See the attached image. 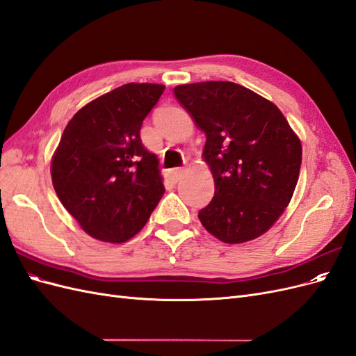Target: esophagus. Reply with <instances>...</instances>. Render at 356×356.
<instances>
[{"mask_svg":"<svg viewBox=\"0 0 356 356\" xmlns=\"http://www.w3.org/2000/svg\"><path fill=\"white\" fill-rule=\"evenodd\" d=\"M182 172H184V169H182V168H175V169H172V170L169 172V177H170L172 181L177 182V181L181 178Z\"/></svg>","mask_w":356,"mask_h":356,"instance_id":"esophagus-1","label":"esophagus"}]
</instances>
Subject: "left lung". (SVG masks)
I'll list each match as a JSON object with an SVG mask.
<instances>
[{"mask_svg":"<svg viewBox=\"0 0 356 356\" xmlns=\"http://www.w3.org/2000/svg\"><path fill=\"white\" fill-rule=\"evenodd\" d=\"M175 98L207 135L215 193L199 220L225 243L266 233L294 195L301 143L277 106L232 81L181 84Z\"/></svg>","mask_w":356,"mask_h":356,"instance_id":"obj_1","label":"left lung"}]
</instances>
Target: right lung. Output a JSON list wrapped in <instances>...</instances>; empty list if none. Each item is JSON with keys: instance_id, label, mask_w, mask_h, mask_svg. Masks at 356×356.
I'll list each match as a JSON object with an SVG mask.
<instances>
[{"instance_id": "1", "label": "right lung", "mask_w": 356, "mask_h": 356, "mask_svg": "<svg viewBox=\"0 0 356 356\" xmlns=\"http://www.w3.org/2000/svg\"><path fill=\"white\" fill-rule=\"evenodd\" d=\"M163 90V84H123L84 105L62 134L50 166L53 187L95 239L134 238L163 196L159 159L139 136Z\"/></svg>"}]
</instances>
